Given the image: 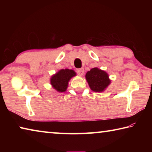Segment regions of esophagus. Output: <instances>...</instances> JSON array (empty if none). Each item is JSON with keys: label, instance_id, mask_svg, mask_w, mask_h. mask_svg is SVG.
<instances>
[{"label": "esophagus", "instance_id": "1", "mask_svg": "<svg viewBox=\"0 0 152 152\" xmlns=\"http://www.w3.org/2000/svg\"><path fill=\"white\" fill-rule=\"evenodd\" d=\"M76 72H77V74H78L79 76H82L84 74V68H78V69H77Z\"/></svg>", "mask_w": 152, "mask_h": 152}]
</instances>
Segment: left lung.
Masks as SVG:
<instances>
[{
    "label": "left lung",
    "instance_id": "obj_1",
    "mask_svg": "<svg viewBox=\"0 0 152 152\" xmlns=\"http://www.w3.org/2000/svg\"><path fill=\"white\" fill-rule=\"evenodd\" d=\"M85 77L90 88L94 92L104 91L110 83L106 72L97 68H92L86 74Z\"/></svg>",
    "mask_w": 152,
    "mask_h": 152
}]
</instances>
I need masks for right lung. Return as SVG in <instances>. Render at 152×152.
<instances>
[{"instance_id": "right-lung-1", "label": "right lung", "mask_w": 152, "mask_h": 152, "mask_svg": "<svg viewBox=\"0 0 152 152\" xmlns=\"http://www.w3.org/2000/svg\"><path fill=\"white\" fill-rule=\"evenodd\" d=\"M76 75V74L73 70L61 69L51 77L50 83L58 92H64L68 88V82Z\"/></svg>"}]
</instances>
